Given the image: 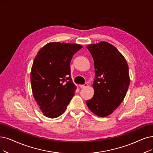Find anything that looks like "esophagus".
I'll use <instances>...</instances> for the list:
<instances>
[{"label": "esophagus", "mask_w": 153, "mask_h": 153, "mask_svg": "<svg viewBox=\"0 0 153 153\" xmlns=\"http://www.w3.org/2000/svg\"><path fill=\"white\" fill-rule=\"evenodd\" d=\"M87 85H88L87 83H85L84 85H79V86H80V88H84V87H87Z\"/></svg>", "instance_id": "34e87169"}]
</instances>
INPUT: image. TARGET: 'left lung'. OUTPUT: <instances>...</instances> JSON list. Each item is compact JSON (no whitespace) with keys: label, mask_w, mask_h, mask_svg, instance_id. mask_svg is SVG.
Listing matches in <instances>:
<instances>
[{"label":"left lung","mask_w":153,"mask_h":153,"mask_svg":"<svg viewBox=\"0 0 153 153\" xmlns=\"http://www.w3.org/2000/svg\"><path fill=\"white\" fill-rule=\"evenodd\" d=\"M87 48L93 57L94 95L86 102L91 112L104 117L114 112L126 97L130 78L126 59L107 42L89 45Z\"/></svg>","instance_id":"left-lung-1"}]
</instances>
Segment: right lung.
I'll return each instance as SVG.
<instances>
[{"label":"right lung","instance_id":"right-lung-1","mask_svg":"<svg viewBox=\"0 0 153 153\" xmlns=\"http://www.w3.org/2000/svg\"><path fill=\"white\" fill-rule=\"evenodd\" d=\"M82 48L78 44L52 42L41 48L36 56L30 82L34 99L46 117L62 115L74 96L76 86L71 78L70 62Z\"/></svg>","mask_w":153,"mask_h":153}]
</instances>
